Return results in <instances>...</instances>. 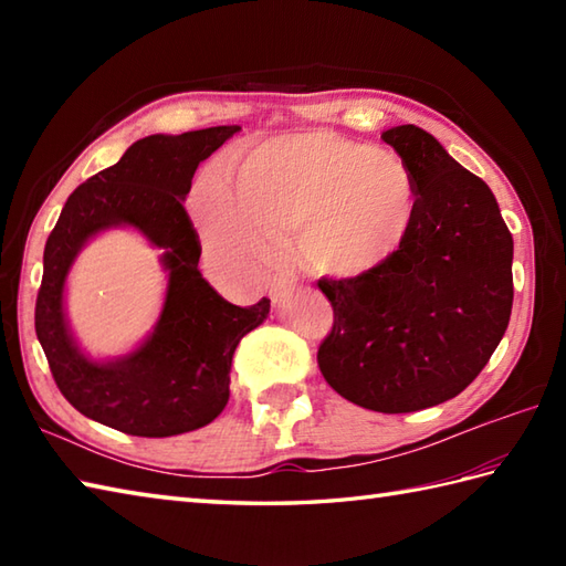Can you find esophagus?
Wrapping results in <instances>:
<instances>
[{"label":"esophagus","instance_id":"34e87169","mask_svg":"<svg viewBox=\"0 0 566 566\" xmlns=\"http://www.w3.org/2000/svg\"><path fill=\"white\" fill-rule=\"evenodd\" d=\"M296 290V280H290V276H280L274 280L270 286V298L274 304H282L284 298H290V294Z\"/></svg>","mask_w":566,"mask_h":566}]
</instances>
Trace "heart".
Masks as SVG:
<instances>
[{
    "instance_id": "obj_1",
    "label": "heart",
    "mask_w": 566,
    "mask_h": 566,
    "mask_svg": "<svg viewBox=\"0 0 566 566\" xmlns=\"http://www.w3.org/2000/svg\"><path fill=\"white\" fill-rule=\"evenodd\" d=\"M191 209L213 258L255 268L270 258V243L298 233L316 270L359 276L403 248L418 191L399 155L306 130L260 143L233 175L209 167Z\"/></svg>"
}]
</instances>
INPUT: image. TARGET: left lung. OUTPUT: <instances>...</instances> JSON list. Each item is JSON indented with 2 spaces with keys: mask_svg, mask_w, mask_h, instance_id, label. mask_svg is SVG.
<instances>
[{
  "mask_svg": "<svg viewBox=\"0 0 566 566\" xmlns=\"http://www.w3.org/2000/svg\"><path fill=\"white\" fill-rule=\"evenodd\" d=\"M381 140L413 175L418 211L403 248L375 272L328 280L333 328L321 375L377 413H413L464 391L494 355L513 306V238L484 179L413 124Z\"/></svg>",
  "mask_w": 566,
  "mask_h": 566,
  "instance_id": "1",
  "label": "left lung"
}]
</instances>
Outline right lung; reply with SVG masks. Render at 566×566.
Wrapping results in <instances>:
<instances>
[{
    "label": "right lung",
    "mask_w": 566,
    "mask_h": 566,
    "mask_svg": "<svg viewBox=\"0 0 566 566\" xmlns=\"http://www.w3.org/2000/svg\"><path fill=\"white\" fill-rule=\"evenodd\" d=\"M240 126L136 140L124 158L82 182L48 235L35 296V335L60 394L82 416L138 438H170L209 426L228 403L238 343L270 314V298L240 308L197 270L201 243L182 199L199 163ZM126 222L166 248L171 284L159 328L136 354L90 364L71 343L62 316L64 274L83 240Z\"/></svg>",
    "instance_id": "add662e5"
}]
</instances>
